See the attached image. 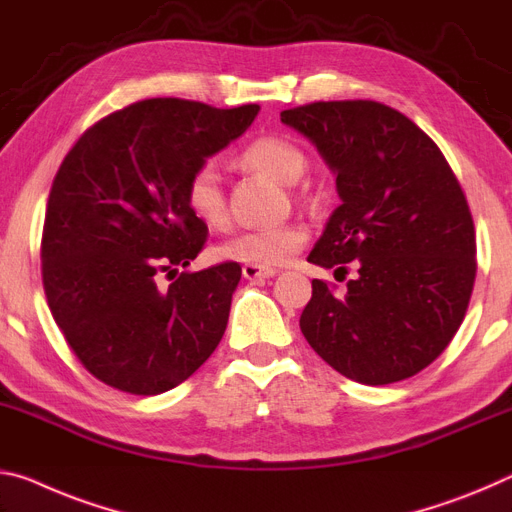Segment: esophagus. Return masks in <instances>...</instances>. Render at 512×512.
<instances>
[{
	"mask_svg": "<svg viewBox=\"0 0 512 512\" xmlns=\"http://www.w3.org/2000/svg\"><path fill=\"white\" fill-rule=\"evenodd\" d=\"M241 273H243V278L253 282V280L273 278V275L278 273V271H275V269H266V266H250V264H246V266H243V269H241Z\"/></svg>",
	"mask_w": 512,
	"mask_h": 512,
	"instance_id": "esophagus-1",
	"label": "esophagus"
}]
</instances>
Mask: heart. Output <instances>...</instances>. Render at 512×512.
<instances>
[{
	"label": "heart",
	"mask_w": 512,
	"mask_h": 512,
	"mask_svg": "<svg viewBox=\"0 0 512 512\" xmlns=\"http://www.w3.org/2000/svg\"><path fill=\"white\" fill-rule=\"evenodd\" d=\"M239 161L243 166L262 170L282 184H296L305 175L307 154L287 136H262L250 141L241 150ZM186 207L191 216L202 225L221 227L227 218V202L218 168L207 161L193 170L184 191ZM307 241V230L298 223H285L262 230H243L223 239L214 246L212 257L218 262H237L250 266H280L289 262Z\"/></svg>",
	"instance_id": "1"
}]
</instances>
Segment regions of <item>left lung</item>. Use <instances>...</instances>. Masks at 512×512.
<instances>
[{"mask_svg": "<svg viewBox=\"0 0 512 512\" xmlns=\"http://www.w3.org/2000/svg\"><path fill=\"white\" fill-rule=\"evenodd\" d=\"M280 120L319 150L342 200L307 262H358L344 296L312 280L300 330L355 383L415 376L449 346L474 289L476 232L456 175L410 118L380 102H314Z\"/></svg>", "mask_w": 512, "mask_h": 512, "instance_id": "left-lung-1", "label": "left lung"}]
</instances>
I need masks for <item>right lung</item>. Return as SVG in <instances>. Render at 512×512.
Masks as SVG:
<instances>
[{
    "label": "right lung",
    "instance_id": "right-lung-1",
    "mask_svg": "<svg viewBox=\"0 0 512 512\" xmlns=\"http://www.w3.org/2000/svg\"><path fill=\"white\" fill-rule=\"evenodd\" d=\"M257 113L154 97L102 118L63 159L47 200L43 287L56 326L102 383L168 392L221 342L241 266L182 271L168 290L156 275L198 257L209 230L186 207V182Z\"/></svg>",
    "mask_w": 512,
    "mask_h": 512
}]
</instances>
